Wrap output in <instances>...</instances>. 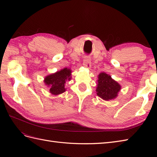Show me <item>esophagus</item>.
<instances>
[{"label": "esophagus", "instance_id": "esophagus-1", "mask_svg": "<svg viewBox=\"0 0 157 157\" xmlns=\"http://www.w3.org/2000/svg\"><path fill=\"white\" fill-rule=\"evenodd\" d=\"M83 65L85 68L87 69H90V67H91V61H90V59L88 57H84Z\"/></svg>", "mask_w": 157, "mask_h": 157}]
</instances>
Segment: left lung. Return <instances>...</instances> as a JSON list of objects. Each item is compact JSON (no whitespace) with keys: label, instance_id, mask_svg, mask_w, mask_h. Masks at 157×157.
Masks as SVG:
<instances>
[{"label":"left lung","instance_id":"8db88e82","mask_svg":"<svg viewBox=\"0 0 157 157\" xmlns=\"http://www.w3.org/2000/svg\"><path fill=\"white\" fill-rule=\"evenodd\" d=\"M98 78L96 90L98 96L105 101L115 99L121 91V84L105 72L99 73Z\"/></svg>","mask_w":157,"mask_h":157}]
</instances>
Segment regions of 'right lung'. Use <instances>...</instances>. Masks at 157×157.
I'll list each match as a JSON object with an SVG mask.
<instances>
[{
  "label": "right lung",
  "instance_id": "1",
  "mask_svg": "<svg viewBox=\"0 0 157 157\" xmlns=\"http://www.w3.org/2000/svg\"><path fill=\"white\" fill-rule=\"evenodd\" d=\"M71 73L72 70L71 69L63 68L54 73L46 76L44 82L46 86L49 88V91L52 95L58 96L66 91L65 85L66 82L71 80Z\"/></svg>",
  "mask_w": 157,
  "mask_h": 157
}]
</instances>
